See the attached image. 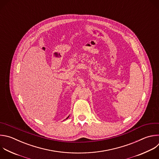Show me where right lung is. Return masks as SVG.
Listing matches in <instances>:
<instances>
[{
  "label": "right lung",
  "mask_w": 159,
  "mask_h": 159,
  "mask_svg": "<svg viewBox=\"0 0 159 159\" xmlns=\"http://www.w3.org/2000/svg\"><path fill=\"white\" fill-rule=\"evenodd\" d=\"M68 118H69V117H67V119H68Z\"/></svg>",
  "instance_id": "add662e5"
}]
</instances>
